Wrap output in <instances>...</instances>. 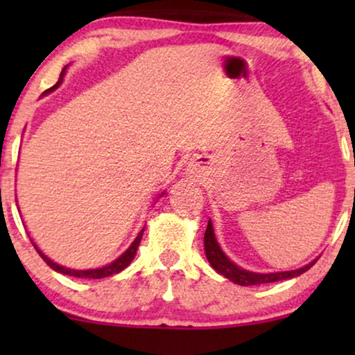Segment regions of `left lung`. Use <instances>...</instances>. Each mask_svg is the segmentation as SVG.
Masks as SVG:
<instances>
[{"label":"left lung","instance_id":"1","mask_svg":"<svg viewBox=\"0 0 355 355\" xmlns=\"http://www.w3.org/2000/svg\"><path fill=\"white\" fill-rule=\"evenodd\" d=\"M205 254L207 259L210 261V265L215 268L218 273L225 276L232 283L241 284V286H257V284H266V283H275V281H283V279H291L294 276H299L307 271L309 268H312L315 265L313 260L312 263L302 266L299 270H293V271H279V273H252V271L242 270L239 266L232 263V261L227 259V257L223 254V250L218 245V242L215 239V232H213V226L211 223L208 221L207 231H205Z\"/></svg>","mask_w":355,"mask_h":355}]
</instances>
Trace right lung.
Here are the masks:
<instances>
[{"label":"right lung","instance_id":"obj_1","mask_svg":"<svg viewBox=\"0 0 355 355\" xmlns=\"http://www.w3.org/2000/svg\"><path fill=\"white\" fill-rule=\"evenodd\" d=\"M64 71H66V67L64 69H62V72H61V76H60V80L56 82L55 85L53 87H50V89H48L45 94H48V92H53L56 89V87H60V84H61V80H62V74H64ZM142 234H144V230L139 232V236L135 237V241L132 242V244H130V247L128 250L124 252L123 255L119 257V259H116L113 263H110V265H106V266H103V268H96V270H71V268H64V266H61V265H58V263H55V261L53 260H50L48 259L46 255H43L42 252H40V249H38V247L33 244V247H35V250L38 252V255L42 257L43 260H45V263L50 266V268H53L55 271H58V273H62V275H69V276H76V278H94V279H100V278H106V276H111V275H114V273H119V271H123L125 266H128L130 261L134 260V257H135V252H137V247H139V244H140V239H142Z\"/></svg>","mask_w":355,"mask_h":355}]
</instances>
